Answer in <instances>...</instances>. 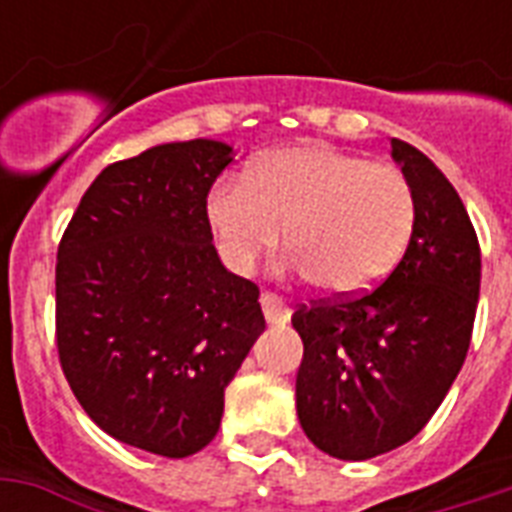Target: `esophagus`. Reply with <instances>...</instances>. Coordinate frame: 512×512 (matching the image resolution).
Here are the masks:
<instances>
[{
    "label": "esophagus",
    "mask_w": 512,
    "mask_h": 512,
    "mask_svg": "<svg viewBox=\"0 0 512 512\" xmlns=\"http://www.w3.org/2000/svg\"><path fill=\"white\" fill-rule=\"evenodd\" d=\"M260 305H263L265 321L273 324V327H284V324H289V319H292V311L287 308V303H284L281 297L271 295V292H263Z\"/></svg>",
    "instance_id": "esophagus-1"
}]
</instances>
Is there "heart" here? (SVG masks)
<instances>
[{
	"instance_id": "1",
	"label": "heart",
	"mask_w": 512,
	"mask_h": 512,
	"mask_svg": "<svg viewBox=\"0 0 512 512\" xmlns=\"http://www.w3.org/2000/svg\"><path fill=\"white\" fill-rule=\"evenodd\" d=\"M207 223L233 273H249L279 247L289 271L329 295H361L404 252L414 223L406 177L329 143H297L260 156L247 177H223L207 196Z\"/></svg>"
}]
</instances>
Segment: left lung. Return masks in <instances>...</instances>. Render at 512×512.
Returning a JSON list of instances; mask_svg holds the SVG:
<instances>
[{
  "mask_svg": "<svg viewBox=\"0 0 512 512\" xmlns=\"http://www.w3.org/2000/svg\"><path fill=\"white\" fill-rule=\"evenodd\" d=\"M390 156L414 196L401 263L356 300L292 316L305 345L300 425L321 452L350 462L393 452L428 425L465 364L481 289V249L454 185L404 140L390 138Z\"/></svg>",
  "mask_w": 512,
  "mask_h": 512,
  "instance_id": "8db88e82",
  "label": "left lung"
}]
</instances>
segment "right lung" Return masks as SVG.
<instances>
[{"label": "right lung", "instance_id": "obj_1", "mask_svg": "<svg viewBox=\"0 0 512 512\" xmlns=\"http://www.w3.org/2000/svg\"><path fill=\"white\" fill-rule=\"evenodd\" d=\"M231 162L233 146L199 138L111 164L58 247L68 385L108 436L170 460L217 436L225 388L265 332L260 289L220 263L207 223Z\"/></svg>", "mask_w": 512, "mask_h": 512}]
</instances>
